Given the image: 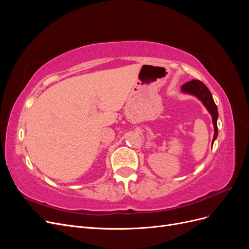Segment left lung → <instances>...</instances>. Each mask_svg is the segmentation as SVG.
<instances>
[{"label":"left lung","mask_w":249,"mask_h":249,"mask_svg":"<svg viewBox=\"0 0 249 249\" xmlns=\"http://www.w3.org/2000/svg\"><path fill=\"white\" fill-rule=\"evenodd\" d=\"M182 91L186 93H190L194 96H196L201 103L205 105V107L209 111V113L212 115V120L214 124V140L217 138L218 129H217V119H218V110L216 104L214 103L213 96L211 94L208 87L203 84L199 80H192L190 82H187L186 84L182 86Z\"/></svg>","instance_id":"1"}]
</instances>
